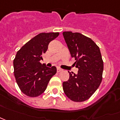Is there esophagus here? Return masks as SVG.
I'll return each mask as SVG.
<instances>
[{"instance_id": "obj_1", "label": "esophagus", "mask_w": 120, "mask_h": 120, "mask_svg": "<svg viewBox=\"0 0 120 120\" xmlns=\"http://www.w3.org/2000/svg\"><path fill=\"white\" fill-rule=\"evenodd\" d=\"M57 73H60V72H61L62 71V69H61V68H59V67H57Z\"/></svg>"}]
</instances>
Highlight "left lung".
Returning <instances> with one entry per match:
<instances>
[{"instance_id":"8db88e82","label":"left lung","mask_w":120,"mask_h":120,"mask_svg":"<svg viewBox=\"0 0 120 120\" xmlns=\"http://www.w3.org/2000/svg\"><path fill=\"white\" fill-rule=\"evenodd\" d=\"M71 57L79 69L77 74L69 73V79L63 82L66 96L74 102L88 100L102 80L104 63L99 47L92 39L80 33L63 32Z\"/></svg>"}]
</instances>
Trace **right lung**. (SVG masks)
Wrapping results in <instances>:
<instances>
[{"label": "right lung", "mask_w": 120, "mask_h": 120, "mask_svg": "<svg viewBox=\"0 0 120 120\" xmlns=\"http://www.w3.org/2000/svg\"><path fill=\"white\" fill-rule=\"evenodd\" d=\"M59 35V32L39 34L18 51L13 62L14 73L20 90L26 96L41 95L57 73L55 66L47 67L39 61L43 59L49 42Z\"/></svg>", "instance_id": "add662e5"}]
</instances>
